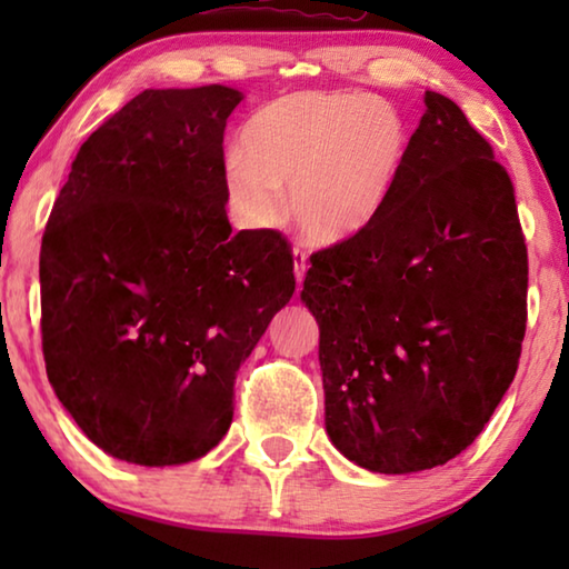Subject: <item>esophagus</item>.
<instances>
[{
  "mask_svg": "<svg viewBox=\"0 0 569 569\" xmlns=\"http://www.w3.org/2000/svg\"><path fill=\"white\" fill-rule=\"evenodd\" d=\"M306 271H308V266H306V253H303L301 248H293V273H296V283H298V286L303 283Z\"/></svg>",
  "mask_w": 569,
  "mask_h": 569,
  "instance_id": "1",
  "label": "esophagus"
}]
</instances>
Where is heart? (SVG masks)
<instances>
[{"label": "heart", "instance_id": "heart-1", "mask_svg": "<svg viewBox=\"0 0 569 569\" xmlns=\"http://www.w3.org/2000/svg\"><path fill=\"white\" fill-rule=\"evenodd\" d=\"M409 132L397 108L361 92L283 94L248 120L243 146L223 156V196L246 230H271L288 216L321 246L351 240L387 208L407 158Z\"/></svg>", "mask_w": 569, "mask_h": 569}]
</instances>
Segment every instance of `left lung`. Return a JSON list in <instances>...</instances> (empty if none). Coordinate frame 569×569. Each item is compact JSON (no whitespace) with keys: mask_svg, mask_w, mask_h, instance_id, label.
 <instances>
[{"mask_svg":"<svg viewBox=\"0 0 569 569\" xmlns=\"http://www.w3.org/2000/svg\"><path fill=\"white\" fill-rule=\"evenodd\" d=\"M383 213L311 256L326 435L377 475L461 455L512 383L527 321L515 188L457 102L427 90Z\"/></svg>","mask_w":569,"mask_h":569,"instance_id":"8db88e82","label":"left lung"}]
</instances>
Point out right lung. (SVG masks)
Segmentation results:
<instances>
[{
    "label": "right lung",
    "instance_id": "right-lung-1",
    "mask_svg": "<svg viewBox=\"0 0 569 569\" xmlns=\"http://www.w3.org/2000/svg\"><path fill=\"white\" fill-rule=\"evenodd\" d=\"M240 100L226 84L140 92L84 140L44 230L47 377L130 465H188L226 437L238 366L296 291L281 233L228 223Z\"/></svg>",
    "mask_w": 569,
    "mask_h": 569
}]
</instances>
